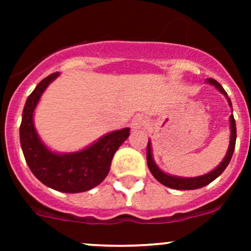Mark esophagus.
<instances>
[{
    "mask_svg": "<svg viewBox=\"0 0 251 251\" xmlns=\"http://www.w3.org/2000/svg\"><path fill=\"white\" fill-rule=\"evenodd\" d=\"M144 126H146V119H144V116L142 115H137L133 118L132 123H131V127H132V130H141V128H144Z\"/></svg>",
    "mask_w": 251,
    "mask_h": 251,
    "instance_id": "esophagus-1",
    "label": "esophagus"
}]
</instances>
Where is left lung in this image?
Wrapping results in <instances>:
<instances>
[{
  "instance_id": "8db88e82",
  "label": "left lung",
  "mask_w": 251,
  "mask_h": 251,
  "mask_svg": "<svg viewBox=\"0 0 251 251\" xmlns=\"http://www.w3.org/2000/svg\"><path fill=\"white\" fill-rule=\"evenodd\" d=\"M205 82L209 83V85L215 86L222 95L226 97L228 105L232 108V102L229 100V97L227 96V92L224 90L221 85L217 82L214 78H206ZM233 111V110H232ZM229 128H231V137H229V144L228 149H227V153L225 155L224 160L214 169L210 173L201 175V176L197 177H179V176H174V175H169L164 173L161 169H159V166L156 165V163L154 161L153 153H151V142L148 141V146H147V164H148V168L151 170V175L160 182L164 186L169 187V188L173 189H179V191H189V189H198L201 187L207 186L209 183H211L214 179H216L225 171V169L227 168V165L231 161L232 155H233L234 147H235V138H237V128H235V120L233 118V114L229 115Z\"/></svg>"
}]
</instances>
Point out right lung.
<instances>
[{
	"label": "right lung",
	"mask_w": 251,
	"mask_h": 251,
	"mask_svg": "<svg viewBox=\"0 0 251 251\" xmlns=\"http://www.w3.org/2000/svg\"><path fill=\"white\" fill-rule=\"evenodd\" d=\"M58 76L59 73L45 77L27 97L19 128L20 146L27 166L45 186L64 193H81L107 177L114 154L130 136V127L107 133L78 151L57 153L48 148L35 128L34 113L42 93Z\"/></svg>",
	"instance_id": "right-lung-1"
}]
</instances>
